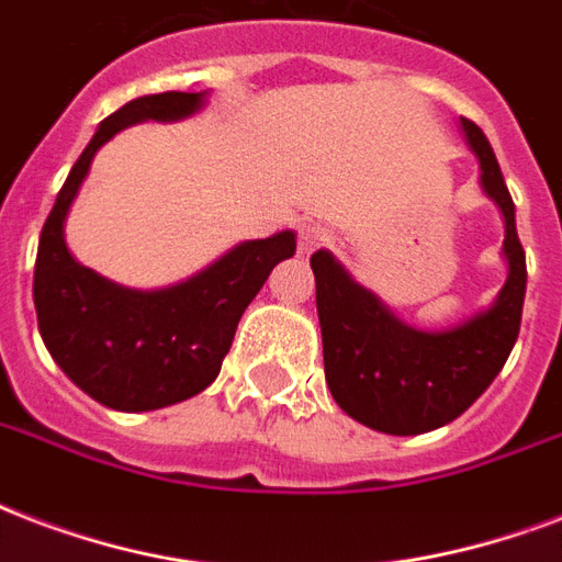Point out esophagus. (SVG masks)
Wrapping results in <instances>:
<instances>
[{
    "label": "esophagus",
    "instance_id": "obj_1",
    "mask_svg": "<svg viewBox=\"0 0 562 562\" xmlns=\"http://www.w3.org/2000/svg\"><path fill=\"white\" fill-rule=\"evenodd\" d=\"M330 243V232L328 228H322L319 222H304L302 228H299V251L302 255H313L322 246H328Z\"/></svg>",
    "mask_w": 562,
    "mask_h": 562
}]
</instances>
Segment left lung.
Returning a JSON list of instances; mask_svg holds the SVG:
<instances>
[{"mask_svg": "<svg viewBox=\"0 0 562 562\" xmlns=\"http://www.w3.org/2000/svg\"><path fill=\"white\" fill-rule=\"evenodd\" d=\"M460 125L481 164V184L504 216L510 272L490 311L439 334L407 328L355 284L328 251L311 258L330 395L351 419L395 437L442 428L469 411L502 372L519 337L528 269L516 234V207L484 132L469 120Z\"/></svg>", "mask_w": 562, "mask_h": 562, "instance_id": "8db88e82", "label": "left lung"}]
</instances>
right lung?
I'll return each mask as SVG.
<instances>
[{
    "mask_svg": "<svg viewBox=\"0 0 562 562\" xmlns=\"http://www.w3.org/2000/svg\"><path fill=\"white\" fill-rule=\"evenodd\" d=\"M204 93H155L123 104L95 128L69 169L41 232L34 307L46 349L90 398L114 411H158L202 393L220 375L243 311L276 263L295 255V234L240 243L184 284L140 293L81 267L64 243V220L90 160L125 125L181 120Z\"/></svg>",
    "mask_w": 562,
    "mask_h": 562,
    "instance_id": "right-lung-1",
    "label": "right lung"
}]
</instances>
